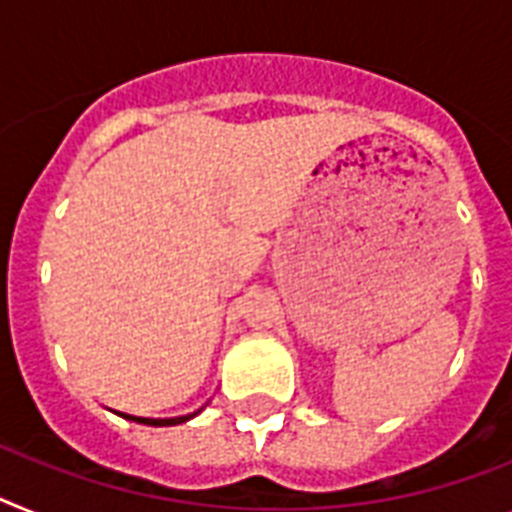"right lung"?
Segmentation results:
<instances>
[{"label":"right lung","instance_id":"add662e5","mask_svg":"<svg viewBox=\"0 0 512 512\" xmlns=\"http://www.w3.org/2000/svg\"><path fill=\"white\" fill-rule=\"evenodd\" d=\"M203 409L192 411V414H184V416H171V419H148V416H132V414H122V411H117L122 419H130V422H137V424H148V427H176V424H184L190 422V419H195L197 414H200Z\"/></svg>","mask_w":512,"mask_h":512}]
</instances>
